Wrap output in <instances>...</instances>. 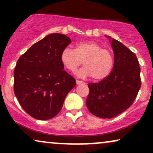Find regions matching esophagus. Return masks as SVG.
Returning <instances> with one entry per match:
<instances>
[{"instance_id":"1","label":"esophagus","mask_w":153,"mask_h":153,"mask_svg":"<svg viewBox=\"0 0 153 153\" xmlns=\"http://www.w3.org/2000/svg\"><path fill=\"white\" fill-rule=\"evenodd\" d=\"M81 83H83V82L81 81V80H76V84H77V85H80V84H81Z\"/></svg>"}]
</instances>
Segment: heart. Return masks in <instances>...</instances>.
Instances as JSON below:
<instances>
[{
	"instance_id": "1",
	"label": "heart",
	"mask_w": 153,
	"mask_h": 153,
	"mask_svg": "<svg viewBox=\"0 0 153 153\" xmlns=\"http://www.w3.org/2000/svg\"><path fill=\"white\" fill-rule=\"evenodd\" d=\"M60 60L68 71L74 72L80 65L84 66L78 72L81 77L91 76L95 80L106 78L111 73L114 59L111 52L93 41L78 42L75 50L64 48L60 54Z\"/></svg>"
}]
</instances>
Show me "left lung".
<instances>
[{"label": "left lung", "mask_w": 153, "mask_h": 153, "mask_svg": "<svg viewBox=\"0 0 153 153\" xmlns=\"http://www.w3.org/2000/svg\"><path fill=\"white\" fill-rule=\"evenodd\" d=\"M114 65L111 74L99 82L88 84L86 106L92 114L111 119L131 106L141 87L140 64L134 52L117 40L111 39Z\"/></svg>", "instance_id": "obj_1"}]
</instances>
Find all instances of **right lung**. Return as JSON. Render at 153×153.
I'll return each instance as SVG.
<instances>
[{"label": "right lung", "mask_w": 153, "mask_h": 153, "mask_svg": "<svg viewBox=\"0 0 153 153\" xmlns=\"http://www.w3.org/2000/svg\"><path fill=\"white\" fill-rule=\"evenodd\" d=\"M71 42L66 35L49 34L17 61L13 91L23 109L33 118L47 120L55 117L76 85L60 60L62 50Z\"/></svg>", "instance_id": "1"}]
</instances>
